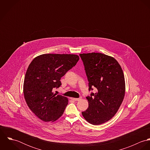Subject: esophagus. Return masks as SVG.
<instances>
[{"mask_svg":"<svg viewBox=\"0 0 150 150\" xmlns=\"http://www.w3.org/2000/svg\"><path fill=\"white\" fill-rule=\"evenodd\" d=\"M72 99L74 101H79L81 99V98H72Z\"/></svg>","mask_w":150,"mask_h":150,"instance_id":"1","label":"esophagus"}]
</instances>
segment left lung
Masks as SVG:
<instances>
[{
    "instance_id": "8db88e82",
    "label": "left lung",
    "mask_w": 150,
    "mask_h": 150,
    "mask_svg": "<svg viewBox=\"0 0 150 150\" xmlns=\"http://www.w3.org/2000/svg\"><path fill=\"white\" fill-rule=\"evenodd\" d=\"M89 81V90L96 93L86 97L88 108L82 115L89 123L98 125L111 120L117 113L125 94L122 69L112 57L102 53L80 54Z\"/></svg>"
}]
</instances>
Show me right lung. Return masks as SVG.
Returning <instances> with one entry per match:
<instances>
[{
	"instance_id": "add662e5",
	"label": "right lung",
	"mask_w": 150,
	"mask_h": 150,
	"mask_svg": "<svg viewBox=\"0 0 150 150\" xmlns=\"http://www.w3.org/2000/svg\"><path fill=\"white\" fill-rule=\"evenodd\" d=\"M79 60L75 54H45L35 58L24 78L23 92L28 106L41 120L54 122L64 114L67 98L54 93L61 79Z\"/></svg>"
}]
</instances>
